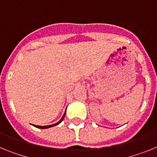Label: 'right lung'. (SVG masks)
I'll return each mask as SVG.
<instances>
[{"instance_id": "obj_1", "label": "right lung", "mask_w": 157, "mask_h": 157, "mask_svg": "<svg viewBox=\"0 0 157 157\" xmlns=\"http://www.w3.org/2000/svg\"><path fill=\"white\" fill-rule=\"evenodd\" d=\"M65 114H66V111H65L64 114H63V116H62V118H61V119H60V120H59V122H57V123H54V124H52V125H48V126H37V125H34V124H33V126H34V127H37V128H40V129H47V128H50V127H54V126L58 125V124H59V123H61V122L63 121V118H64Z\"/></svg>"}]
</instances>
